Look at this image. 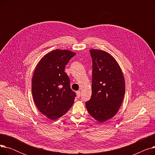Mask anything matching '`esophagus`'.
I'll list each match as a JSON object with an SVG mask.
<instances>
[{
	"label": "esophagus",
	"mask_w": 155,
	"mask_h": 155,
	"mask_svg": "<svg viewBox=\"0 0 155 155\" xmlns=\"http://www.w3.org/2000/svg\"><path fill=\"white\" fill-rule=\"evenodd\" d=\"M77 95L78 97V98H80V96H81V93H80V91H77Z\"/></svg>",
	"instance_id": "esophagus-1"
}]
</instances>
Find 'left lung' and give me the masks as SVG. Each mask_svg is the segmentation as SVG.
<instances>
[{"label": "left lung", "instance_id": "obj_1", "mask_svg": "<svg viewBox=\"0 0 155 155\" xmlns=\"http://www.w3.org/2000/svg\"><path fill=\"white\" fill-rule=\"evenodd\" d=\"M92 59V95L85 102L88 113L101 123L117 112L125 94V82L119 65L108 53L91 50Z\"/></svg>", "mask_w": 155, "mask_h": 155}]
</instances>
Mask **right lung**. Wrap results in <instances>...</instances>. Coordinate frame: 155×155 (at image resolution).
<instances>
[{
  "label": "right lung",
  "instance_id": "obj_1",
  "mask_svg": "<svg viewBox=\"0 0 155 155\" xmlns=\"http://www.w3.org/2000/svg\"><path fill=\"white\" fill-rule=\"evenodd\" d=\"M75 55L69 50H56L40 60L32 80V94L36 107L51 120L61 117L71 108L76 94L64 68Z\"/></svg>",
  "mask_w": 155,
  "mask_h": 155
}]
</instances>
